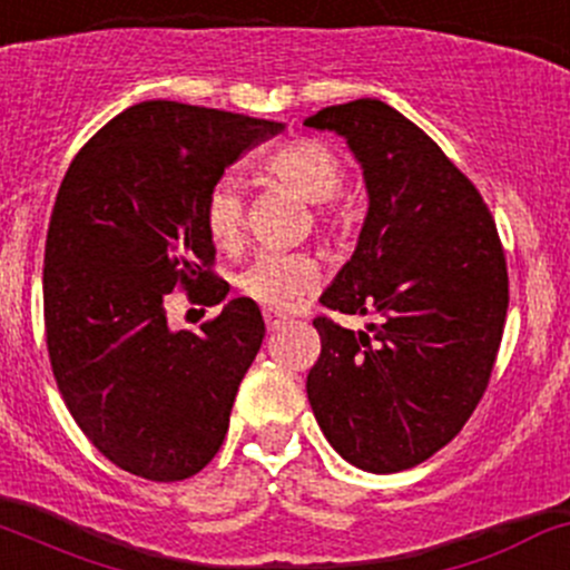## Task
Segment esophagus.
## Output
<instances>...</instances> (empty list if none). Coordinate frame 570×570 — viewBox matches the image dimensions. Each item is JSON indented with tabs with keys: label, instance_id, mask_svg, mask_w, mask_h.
Instances as JSON below:
<instances>
[{
	"label": "esophagus",
	"instance_id": "esophagus-1",
	"mask_svg": "<svg viewBox=\"0 0 570 570\" xmlns=\"http://www.w3.org/2000/svg\"><path fill=\"white\" fill-rule=\"evenodd\" d=\"M265 322H267V331H278V327L286 325V316L275 314V311H265Z\"/></svg>",
	"mask_w": 570,
	"mask_h": 570
}]
</instances>
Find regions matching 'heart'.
<instances>
[{
  "instance_id": "1",
  "label": "heart",
  "mask_w": 570,
  "mask_h": 570,
  "mask_svg": "<svg viewBox=\"0 0 570 570\" xmlns=\"http://www.w3.org/2000/svg\"><path fill=\"white\" fill-rule=\"evenodd\" d=\"M267 177L286 185L303 199L320 202L316 224L327 232L344 229L346 209L338 205L344 185V164L327 144L316 139H292L281 144L262 164ZM205 229L218 248L235 250L245 235V196L232 177H220L207 190L202 207ZM320 278V265L311 254L262 250L237 273V289L267 308H286L308 292Z\"/></svg>"
}]
</instances>
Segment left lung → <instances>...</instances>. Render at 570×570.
<instances>
[{
  "mask_svg": "<svg viewBox=\"0 0 570 570\" xmlns=\"http://www.w3.org/2000/svg\"><path fill=\"white\" fill-rule=\"evenodd\" d=\"M305 125L344 136L368 188L357 250L320 303L380 316L368 333L316 316L311 410L350 464L410 470L445 448L487 393L508 314L502 239L470 177L382 100L327 106Z\"/></svg>",
  "mask_w": 570,
  "mask_h": 570,
  "instance_id": "8db88e82",
  "label": "left lung"
}]
</instances>
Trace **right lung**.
Segmentation results:
<instances>
[{
	"label": "right lung",
	"mask_w": 570,
	"mask_h": 570,
	"mask_svg": "<svg viewBox=\"0 0 570 570\" xmlns=\"http://www.w3.org/2000/svg\"><path fill=\"white\" fill-rule=\"evenodd\" d=\"M281 128L144 100L83 144L59 185L43 259L48 361L87 440L130 475L185 481L224 445L265 338L259 305L237 297L199 333H175L164 301H224L205 196Z\"/></svg>",
	"instance_id": "right-lung-1"
}]
</instances>
